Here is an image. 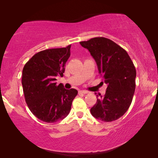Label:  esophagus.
<instances>
[{"mask_svg": "<svg viewBox=\"0 0 158 158\" xmlns=\"http://www.w3.org/2000/svg\"><path fill=\"white\" fill-rule=\"evenodd\" d=\"M79 93H80V94H88V91H87V90H80Z\"/></svg>", "mask_w": 158, "mask_h": 158, "instance_id": "1", "label": "esophagus"}]
</instances>
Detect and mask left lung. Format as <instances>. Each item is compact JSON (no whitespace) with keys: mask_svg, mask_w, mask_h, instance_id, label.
Masks as SVG:
<instances>
[{"mask_svg":"<svg viewBox=\"0 0 158 158\" xmlns=\"http://www.w3.org/2000/svg\"><path fill=\"white\" fill-rule=\"evenodd\" d=\"M80 44L90 52L108 85L104 96L96 95L90 113L105 122L118 119L130 106L135 90L136 69L130 57L122 47L105 37L92 38Z\"/></svg>","mask_w":158,"mask_h":158,"instance_id":"1","label":"left lung"}]
</instances>
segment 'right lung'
Wrapping results in <instances>:
<instances>
[{
	"label": "right lung",
	"instance_id": "1",
	"mask_svg": "<svg viewBox=\"0 0 158 158\" xmlns=\"http://www.w3.org/2000/svg\"><path fill=\"white\" fill-rule=\"evenodd\" d=\"M71 45L49 49L35 54L23 67L22 83L25 101L39 119L54 123L68 115L77 90L57 85L56 77L63 76L70 56Z\"/></svg>",
	"mask_w": 158,
	"mask_h": 158
}]
</instances>
